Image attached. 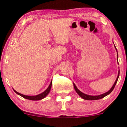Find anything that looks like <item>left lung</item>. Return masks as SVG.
Instances as JSON below:
<instances>
[{"label": "left lung", "instance_id": "left-lung-1", "mask_svg": "<svg viewBox=\"0 0 127 127\" xmlns=\"http://www.w3.org/2000/svg\"><path fill=\"white\" fill-rule=\"evenodd\" d=\"M114 47H115L116 51H117V50L116 49V47L115 46V45H114ZM117 61H118V53H117ZM118 64H119V62H117ZM119 75H120V70H119V73H118V76H117V79H116L115 82H114V84L113 85L112 87L110 88V90H109L108 91L106 92V93H104V94H102L101 95H87V94H84L82 92H81L80 90L78 89L77 88V87L76 86V85L74 84V83H73V86H74V90H75V91L76 93L78 94V95H79L81 97V98L84 99H86V100H98V99H102L104 98V97L107 96V95H109V94H110L112 93V91L113 90V89L114 88V87H115L116 83L117 82V80H118V79H119Z\"/></svg>", "mask_w": 127, "mask_h": 127}]
</instances>
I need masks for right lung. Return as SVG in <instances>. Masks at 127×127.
Here are the masks:
<instances>
[{
  "label": "right lung",
  "instance_id": "right-lung-1",
  "mask_svg": "<svg viewBox=\"0 0 127 127\" xmlns=\"http://www.w3.org/2000/svg\"><path fill=\"white\" fill-rule=\"evenodd\" d=\"M51 86H52V81L50 83V84L49 85V86L48 87V88L45 90L44 92H43L42 93L36 95H33V96H29V95H23L22 94H20L18 93V92L15 91V90H14V91L17 94H18L20 96H21L22 97H23L24 98L27 99L29 100H41L42 99L44 98L48 94H49L50 90H51Z\"/></svg>",
  "mask_w": 127,
  "mask_h": 127
}]
</instances>
